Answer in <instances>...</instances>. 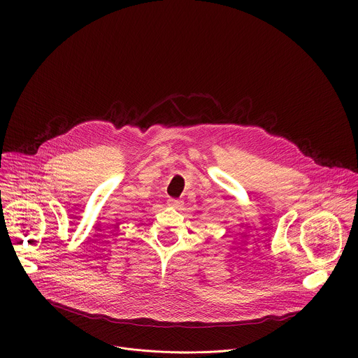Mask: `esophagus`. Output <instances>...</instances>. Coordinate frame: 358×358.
<instances>
[{
    "label": "esophagus",
    "instance_id": "34e87169",
    "mask_svg": "<svg viewBox=\"0 0 358 358\" xmlns=\"http://www.w3.org/2000/svg\"><path fill=\"white\" fill-rule=\"evenodd\" d=\"M167 203H169V207H171V208H181L182 207V201L176 199V198H169Z\"/></svg>",
    "mask_w": 358,
    "mask_h": 358
}]
</instances>
